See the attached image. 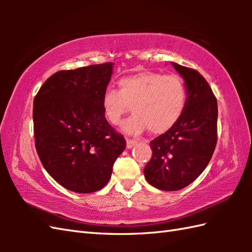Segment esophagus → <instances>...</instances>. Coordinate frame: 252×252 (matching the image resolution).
Instances as JSON below:
<instances>
[{
	"label": "esophagus",
	"instance_id": "obj_1",
	"mask_svg": "<svg viewBox=\"0 0 252 252\" xmlns=\"http://www.w3.org/2000/svg\"><path fill=\"white\" fill-rule=\"evenodd\" d=\"M136 144V141L130 140V138H126V148H132Z\"/></svg>",
	"mask_w": 252,
	"mask_h": 252
}]
</instances>
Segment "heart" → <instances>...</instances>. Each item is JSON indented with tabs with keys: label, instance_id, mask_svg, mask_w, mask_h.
Here are the masks:
<instances>
[{
	"label": "heart",
	"instance_id": "1",
	"mask_svg": "<svg viewBox=\"0 0 252 252\" xmlns=\"http://www.w3.org/2000/svg\"><path fill=\"white\" fill-rule=\"evenodd\" d=\"M118 87L119 91H104L101 108L107 121L118 126L132 106L134 115L122 126L130 134H141L146 129L152 134H162L179 121L185 109L186 87L175 74L142 71L120 78Z\"/></svg>",
	"mask_w": 252,
	"mask_h": 252
}]
</instances>
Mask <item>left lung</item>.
I'll return each instance as SVG.
<instances>
[{"instance_id": "left-lung-1", "label": "left lung", "mask_w": 252, "mask_h": 252, "mask_svg": "<svg viewBox=\"0 0 252 252\" xmlns=\"http://www.w3.org/2000/svg\"><path fill=\"white\" fill-rule=\"evenodd\" d=\"M185 81L187 97L179 121L151 142L153 156L144 169L147 182L179 190L206 169L218 141V103L210 85L195 69L172 63Z\"/></svg>"}]
</instances>
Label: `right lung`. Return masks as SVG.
I'll return each instance as SVG.
<instances>
[{
  "instance_id": "1",
  "label": "right lung",
  "mask_w": 252,
  "mask_h": 252,
  "mask_svg": "<svg viewBox=\"0 0 252 252\" xmlns=\"http://www.w3.org/2000/svg\"><path fill=\"white\" fill-rule=\"evenodd\" d=\"M112 63L61 70L33 100L35 149L53 179L76 192H94L110 180L126 143L104 116L101 96Z\"/></svg>"
}]
</instances>
